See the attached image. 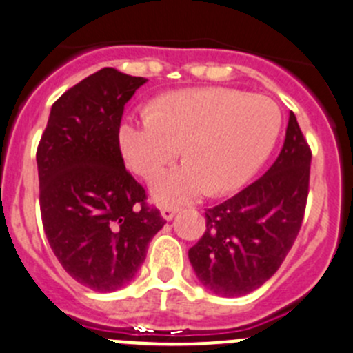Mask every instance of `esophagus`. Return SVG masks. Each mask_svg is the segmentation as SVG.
<instances>
[{
	"label": "esophagus",
	"instance_id": "obj_1",
	"mask_svg": "<svg viewBox=\"0 0 353 353\" xmlns=\"http://www.w3.org/2000/svg\"><path fill=\"white\" fill-rule=\"evenodd\" d=\"M174 214H176V210H174V208H171V206H164L163 210H161V216H163L166 221L173 220Z\"/></svg>",
	"mask_w": 353,
	"mask_h": 353
}]
</instances>
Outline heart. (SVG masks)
<instances>
[{
	"label": "heart",
	"mask_w": 353,
	"mask_h": 353,
	"mask_svg": "<svg viewBox=\"0 0 353 353\" xmlns=\"http://www.w3.org/2000/svg\"><path fill=\"white\" fill-rule=\"evenodd\" d=\"M279 107L239 90L204 88L171 93L152 112L128 117L119 126L124 161L150 179L179 156L185 163L163 171L150 183L159 204H183L206 190L225 194L253 179L279 139Z\"/></svg>",
	"instance_id": "obj_1"
}]
</instances>
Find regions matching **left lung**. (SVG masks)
Instances as JSON below:
<instances>
[{"label": "left lung", "mask_w": 353, "mask_h": 353, "mask_svg": "<svg viewBox=\"0 0 353 353\" xmlns=\"http://www.w3.org/2000/svg\"><path fill=\"white\" fill-rule=\"evenodd\" d=\"M312 152L290 112L283 150L270 170L206 211V232L189 250L197 279L220 296L258 290L290 253L303 220Z\"/></svg>", "instance_id": "left-lung-1"}]
</instances>
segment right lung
I'll return each instance as SVG.
<instances>
[{"label": "right lung", "instance_id": "obj_1", "mask_svg": "<svg viewBox=\"0 0 353 353\" xmlns=\"http://www.w3.org/2000/svg\"><path fill=\"white\" fill-rule=\"evenodd\" d=\"M145 83L112 67L83 79L52 105L36 154L50 248L72 279L99 293L135 277L164 225L124 168L117 137L124 105Z\"/></svg>", "mask_w": 353, "mask_h": 353}]
</instances>
